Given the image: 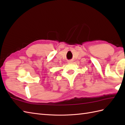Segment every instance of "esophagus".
<instances>
[{
	"label": "esophagus",
	"instance_id": "esophagus-1",
	"mask_svg": "<svg viewBox=\"0 0 125 125\" xmlns=\"http://www.w3.org/2000/svg\"><path fill=\"white\" fill-rule=\"evenodd\" d=\"M69 63H71V62H72V61H71V60H70V61H69V62H68Z\"/></svg>",
	"mask_w": 125,
	"mask_h": 125
}]
</instances>
